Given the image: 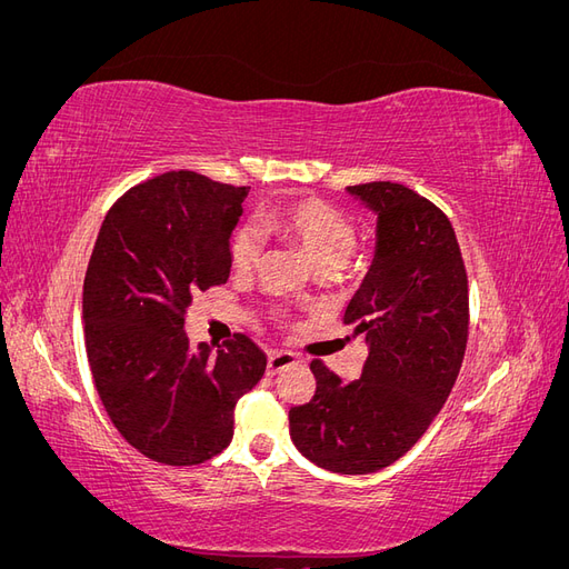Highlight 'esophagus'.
I'll list each match as a JSON object with an SVG mask.
<instances>
[{
  "label": "esophagus",
  "instance_id": "esophagus-1",
  "mask_svg": "<svg viewBox=\"0 0 569 569\" xmlns=\"http://www.w3.org/2000/svg\"><path fill=\"white\" fill-rule=\"evenodd\" d=\"M299 363L297 353H289V351H280V353H270L268 356V375H280L287 368H295Z\"/></svg>",
  "mask_w": 569,
  "mask_h": 569
}]
</instances>
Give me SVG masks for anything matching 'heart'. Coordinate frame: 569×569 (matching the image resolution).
I'll return each instance as SVG.
<instances>
[{
    "mask_svg": "<svg viewBox=\"0 0 569 569\" xmlns=\"http://www.w3.org/2000/svg\"><path fill=\"white\" fill-rule=\"evenodd\" d=\"M261 228L306 251L318 272H337L358 247L351 216L322 199H295L261 216ZM230 261L237 274H251L261 266V242L251 228H237L230 239Z\"/></svg>",
    "mask_w": 569,
    "mask_h": 569,
    "instance_id": "b5f03b06",
    "label": "heart"
}]
</instances>
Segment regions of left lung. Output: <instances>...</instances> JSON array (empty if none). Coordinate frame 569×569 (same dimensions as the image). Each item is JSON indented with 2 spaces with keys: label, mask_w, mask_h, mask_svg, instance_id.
<instances>
[{
  "label": "left lung",
  "mask_w": 569,
  "mask_h": 569,
  "mask_svg": "<svg viewBox=\"0 0 569 569\" xmlns=\"http://www.w3.org/2000/svg\"><path fill=\"white\" fill-rule=\"evenodd\" d=\"M377 213V253L343 322L366 337L356 382L313 360V399L289 410L297 449L339 475H368L406 456L449 399L470 330L468 272L439 206L399 182L353 184Z\"/></svg>",
  "instance_id": "8db88e82"
}]
</instances>
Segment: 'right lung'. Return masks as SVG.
<instances>
[{"label":"right lung","instance_id":"obj_1","mask_svg":"<svg viewBox=\"0 0 569 569\" xmlns=\"http://www.w3.org/2000/svg\"><path fill=\"white\" fill-rule=\"evenodd\" d=\"M249 187L192 170L130 187L101 222L82 287L84 349L113 427L142 456L184 468L216 458L234 408L266 372L247 335L192 349V297L230 278V234Z\"/></svg>","mask_w":569,"mask_h":569}]
</instances>
